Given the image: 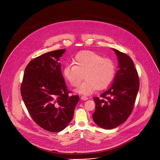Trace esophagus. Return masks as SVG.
<instances>
[{"mask_svg":"<svg viewBox=\"0 0 160 160\" xmlns=\"http://www.w3.org/2000/svg\"><path fill=\"white\" fill-rule=\"evenodd\" d=\"M81 99H82V100H83V101H85V100H87V99H88V98H87V96H81Z\"/></svg>","mask_w":160,"mask_h":160,"instance_id":"34e87169","label":"esophagus"}]
</instances>
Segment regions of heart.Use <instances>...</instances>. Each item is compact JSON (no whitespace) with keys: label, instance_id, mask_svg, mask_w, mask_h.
Returning a JSON list of instances; mask_svg holds the SVG:
<instances>
[{"label":"heart","instance_id":"b5f03b06","mask_svg":"<svg viewBox=\"0 0 160 160\" xmlns=\"http://www.w3.org/2000/svg\"><path fill=\"white\" fill-rule=\"evenodd\" d=\"M73 63L66 64L62 74L73 87L79 85L84 75L86 80L77 89L78 92L84 95L92 94L98 88H106L115 75L114 61L92 51H84L77 54Z\"/></svg>","mask_w":160,"mask_h":160}]
</instances>
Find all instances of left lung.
I'll return each mask as SVG.
<instances>
[{
    "label": "left lung",
    "instance_id": "obj_1",
    "mask_svg": "<svg viewBox=\"0 0 160 160\" xmlns=\"http://www.w3.org/2000/svg\"><path fill=\"white\" fill-rule=\"evenodd\" d=\"M118 59V68L112 85L101 95L95 97L94 122L104 129L116 128L125 122L133 111L139 88L138 73L127 54L113 49Z\"/></svg>",
    "mask_w": 160,
    "mask_h": 160
}]
</instances>
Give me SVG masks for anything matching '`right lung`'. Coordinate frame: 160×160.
Masks as SVG:
<instances>
[{
	"label": "right lung",
	"instance_id": "obj_1",
	"mask_svg": "<svg viewBox=\"0 0 160 160\" xmlns=\"http://www.w3.org/2000/svg\"><path fill=\"white\" fill-rule=\"evenodd\" d=\"M66 49L43 54L27 66L21 94L33 120L52 132L64 129L72 120L78 96L70 95L61 71L59 58Z\"/></svg>",
	"mask_w": 160,
	"mask_h": 160
}]
</instances>
